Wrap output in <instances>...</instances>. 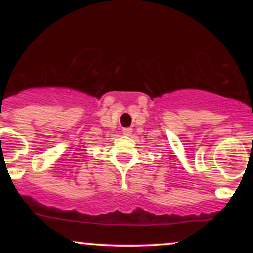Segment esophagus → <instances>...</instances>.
Wrapping results in <instances>:
<instances>
[{
	"instance_id": "esophagus-1",
	"label": "esophagus",
	"mask_w": 253,
	"mask_h": 253,
	"mask_svg": "<svg viewBox=\"0 0 253 253\" xmlns=\"http://www.w3.org/2000/svg\"><path fill=\"white\" fill-rule=\"evenodd\" d=\"M123 134L124 135H130V134H132V129H130V128H124L123 129Z\"/></svg>"
}]
</instances>
